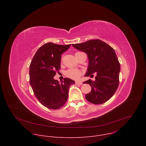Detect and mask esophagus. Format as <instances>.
<instances>
[{
	"instance_id": "esophagus-1",
	"label": "esophagus",
	"mask_w": 146,
	"mask_h": 146,
	"mask_svg": "<svg viewBox=\"0 0 146 146\" xmlns=\"http://www.w3.org/2000/svg\"><path fill=\"white\" fill-rule=\"evenodd\" d=\"M76 84L77 85H82V82L81 81H76Z\"/></svg>"
}]
</instances>
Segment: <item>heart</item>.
Listing matches in <instances>:
<instances>
[{"instance_id": "1", "label": "heart", "mask_w": 146, "mask_h": 146, "mask_svg": "<svg viewBox=\"0 0 146 146\" xmlns=\"http://www.w3.org/2000/svg\"><path fill=\"white\" fill-rule=\"evenodd\" d=\"M66 76L73 80H78L81 76V72L76 69H71L66 71Z\"/></svg>"}]
</instances>
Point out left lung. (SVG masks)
<instances>
[{
  "label": "left lung",
  "mask_w": 146,
  "mask_h": 146,
  "mask_svg": "<svg viewBox=\"0 0 146 146\" xmlns=\"http://www.w3.org/2000/svg\"><path fill=\"white\" fill-rule=\"evenodd\" d=\"M77 50L84 52L88 58V66L85 76L95 73V80L84 81L91 87L86 99L93 104L100 105L109 100L119 85L120 64L114 50L104 41L90 40L80 44H73Z\"/></svg>",
  "instance_id": "obj_1"
}]
</instances>
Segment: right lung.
Masks as SVG:
<instances>
[{
	"label": "right lung",
	"instance_id": "obj_1",
	"mask_svg": "<svg viewBox=\"0 0 146 146\" xmlns=\"http://www.w3.org/2000/svg\"><path fill=\"white\" fill-rule=\"evenodd\" d=\"M70 47L47 43L40 47L34 55L29 67V82L38 100L45 107L58 109L68 98L69 89L74 81L65 78L59 82L54 78L60 68L61 54Z\"/></svg>",
	"mask_w": 146,
	"mask_h": 146
}]
</instances>
